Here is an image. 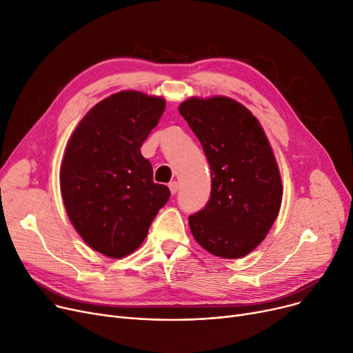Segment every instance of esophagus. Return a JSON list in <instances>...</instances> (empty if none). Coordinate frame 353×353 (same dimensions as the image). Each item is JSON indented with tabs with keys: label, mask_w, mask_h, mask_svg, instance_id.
Listing matches in <instances>:
<instances>
[{
	"label": "esophagus",
	"mask_w": 353,
	"mask_h": 353,
	"mask_svg": "<svg viewBox=\"0 0 353 353\" xmlns=\"http://www.w3.org/2000/svg\"><path fill=\"white\" fill-rule=\"evenodd\" d=\"M169 189H170V193L174 196V194L179 192V184H177L176 181H172V183L169 184Z\"/></svg>",
	"instance_id": "esophagus-1"
}]
</instances>
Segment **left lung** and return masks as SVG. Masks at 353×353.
<instances>
[{
    "instance_id": "left-lung-1",
    "label": "left lung",
    "mask_w": 353,
    "mask_h": 353,
    "mask_svg": "<svg viewBox=\"0 0 353 353\" xmlns=\"http://www.w3.org/2000/svg\"><path fill=\"white\" fill-rule=\"evenodd\" d=\"M203 145L212 170L206 206L189 216L197 243L236 259L262 242L282 203L279 169L250 111L228 97L190 99L179 107Z\"/></svg>"
}]
</instances>
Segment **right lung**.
I'll use <instances>...</instances> for the list:
<instances>
[{
  "instance_id": "1",
  "label": "right lung",
  "mask_w": 353,
  "mask_h": 353,
  "mask_svg": "<svg viewBox=\"0 0 353 353\" xmlns=\"http://www.w3.org/2000/svg\"><path fill=\"white\" fill-rule=\"evenodd\" d=\"M163 99L120 91L92 107L72 133L60 170L67 214L84 242L108 257L134 252L170 197L140 147Z\"/></svg>"
}]
</instances>
